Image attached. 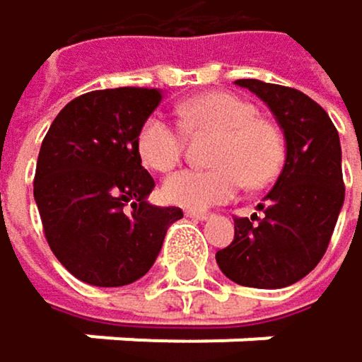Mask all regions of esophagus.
I'll list each match as a JSON object with an SVG mask.
<instances>
[{"label": "esophagus", "mask_w": 362, "mask_h": 362, "mask_svg": "<svg viewBox=\"0 0 362 362\" xmlns=\"http://www.w3.org/2000/svg\"><path fill=\"white\" fill-rule=\"evenodd\" d=\"M185 216H187L189 220H196V222H198V220H201V222H203V220H209V214H205V211H185Z\"/></svg>", "instance_id": "esophagus-1"}]
</instances>
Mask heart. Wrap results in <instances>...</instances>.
<instances>
[{"mask_svg":"<svg viewBox=\"0 0 362 362\" xmlns=\"http://www.w3.org/2000/svg\"><path fill=\"white\" fill-rule=\"evenodd\" d=\"M180 124L151 116L138 132V153L144 166L166 173L185 151L187 134H218L211 155L216 168L179 170L161 183L164 201L189 211H205L226 203L246 187L272 181L285 159V140L274 122L259 116L255 103L233 93H207L179 107Z\"/></svg>","mask_w":362,"mask_h":362,"instance_id":"b5f03b06","label":"heart"}]
</instances>
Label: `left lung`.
Returning <instances> with one entry per match:
<instances>
[{"instance_id": "8db88e82", "label": "left lung", "mask_w": 362, "mask_h": 362, "mask_svg": "<svg viewBox=\"0 0 362 362\" xmlns=\"http://www.w3.org/2000/svg\"><path fill=\"white\" fill-rule=\"evenodd\" d=\"M276 116L285 134V166L257 209L235 218L230 246L216 252L222 274L257 289L304 279L324 257L346 198L339 134L326 110L296 88L238 79Z\"/></svg>"}]
</instances>
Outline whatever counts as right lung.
<instances>
[{"label": "right lung", "instance_id": "add662e5", "mask_svg": "<svg viewBox=\"0 0 362 362\" xmlns=\"http://www.w3.org/2000/svg\"><path fill=\"white\" fill-rule=\"evenodd\" d=\"M157 88H107L62 107L40 144L34 198L51 252L95 287H122L155 263L179 207H155L138 132Z\"/></svg>", "mask_w": 362, "mask_h": 362}]
</instances>
